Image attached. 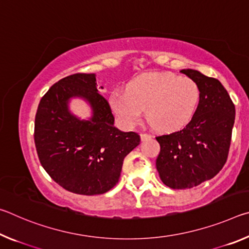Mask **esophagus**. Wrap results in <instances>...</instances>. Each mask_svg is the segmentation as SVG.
<instances>
[{
  "instance_id": "obj_1",
  "label": "esophagus",
  "mask_w": 249,
  "mask_h": 249,
  "mask_svg": "<svg viewBox=\"0 0 249 249\" xmlns=\"http://www.w3.org/2000/svg\"><path fill=\"white\" fill-rule=\"evenodd\" d=\"M151 137V135H149V134H146V133H142L141 134V140L142 141H146V140H148V138H150Z\"/></svg>"
}]
</instances>
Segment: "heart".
Listing matches in <instances>:
<instances>
[{
    "label": "heart",
    "mask_w": 249,
    "mask_h": 249,
    "mask_svg": "<svg viewBox=\"0 0 249 249\" xmlns=\"http://www.w3.org/2000/svg\"><path fill=\"white\" fill-rule=\"evenodd\" d=\"M201 90L189 77L169 72H150L133 79L125 91H113L108 107L117 121L127 128L147 119L160 132L171 133L190 123L199 108Z\"/></svg>",
    "instance_id": "heart-1"
}]
</instances>
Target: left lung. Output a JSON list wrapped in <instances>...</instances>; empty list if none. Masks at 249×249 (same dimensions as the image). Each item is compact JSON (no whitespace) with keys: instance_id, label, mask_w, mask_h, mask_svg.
Listing matches in <instances>:
<instances>
[{"instance_id":"1","label":"left lung","mask_w":249,"mask_h":249,"mask_svg":"<svg viewBox=\"0 0 249 249\" xmlns=\"http://www.w3.org/2000/svg\"><path fill=\"white\" fill-rule=\"evenodd\" d=\"M180 72L199 84V108L190 123L179 132L156 137L160 153L156 168L167 187L190 189L215 177L225 165L235 121V107L217 79L200 71Z\"/></svg>"}]
</instances>
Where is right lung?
Listing matches in <instances>:
<instances>
[{
  "label": "right lung",
  "mask_w": 249,
  "mask_h": 249,
  "mask_svg": "<svg viewBox=\"0 0 249 249\" xmlns=\"http://www.w3.org/2000/svg\"><path fill=\"white\" fill-rule=\"evenodd\" d=\"M94 73L59 80L41 98L35 117L36 150L47 174L70 192L103 195L119 182L124 158L140 145V135L114 126L107 101ZM89 104L92 115L81 120L69 108L71 98Z\"/></svg>",
  "instance_id": "1"
}]
</instances>
